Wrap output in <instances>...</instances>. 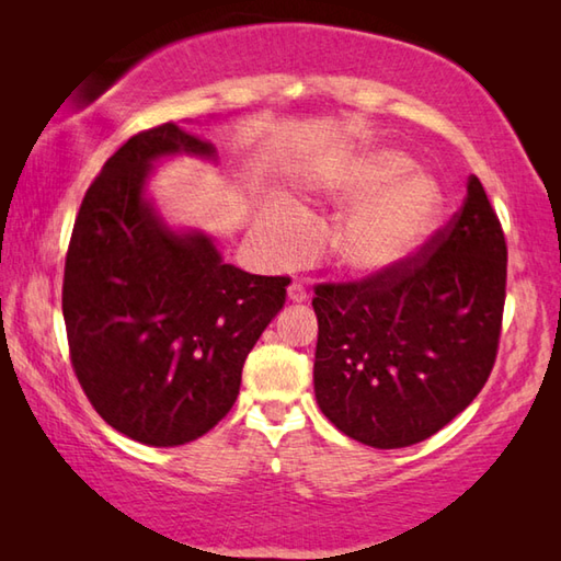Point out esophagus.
<instances>
[{
	"label": "esophagus",
	"mask_w": 561,
	"mask_h": 561,
	"mask_svg": "<svg viewBox=\"0 0 561 561\" xmlns=\"http://www.w3.org/2000/svg\"><path fill=\"white\" fill-rule=\"evenodd\" d=\"M287 294H289V299H291V301H297V304H301V301H307V299H309V291H307V287H304V284H299V282H291Z\"/></svg>",
	"instance_id": "obj_1"
}]
</instances>
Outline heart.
I'll return each mask as SVG.
<instances>
[{
    "label": "heart",
    "mask_w": 561,
    "mask_h": 561,
    "mask_svg": "<svg viewBox=\"0 0 561 561\" xmlns=\"http://www.w3.org/2000/svg\"><path fill=\"white\" fill-rule=\"evenodd\" d=\"M411 160L396 150H374L356 158L336 185L331 201L358 205L339 227L334 257L351 274H381L411 260L428 240L440 215V190L428 175L408 173ZM297 225H282L274 250L282 260L304 252Z\"/></svg>",
    "instance_id": "b5f03b06"
}]
</instances>
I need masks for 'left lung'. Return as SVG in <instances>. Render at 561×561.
I'll use <instances>...</instances> for the list:
<instances>
[{"label":"left lung","instance_id":"8db88e82","mask_svg":"<svg viewBox=\"0 0 561 561\" xmlns=\"http://www.w3.org/2000/svg\"><path fill=\"white\" fill-rule=\"evenodd\" d=\"M505 287V232L470 175L460 210L411 260L314 287L321 413L371 448L431 438L490 378Z\"/></svg>","mask_w":561,"mask_h":561}]
</instances>
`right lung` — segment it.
<instances>
[{"mask_svg": "<svg viewBox=\"0 0 561 561\" xmlns=\"http://www.w3.org/2000/svg\"><path fill=\"white\" fill-rule=\"evenodd\" d=\"M175 153L213 158L215 146L163 123L106 160L76 215L61 289L83 393L111 428L156 448L201 438L230 413L289 284L225 264L210 237L160 222L146 178Z\"/></svg>", "mask_w": 561, "mask_h": 561, "instance_id": "right-lung-1", "label": "right lung"}]
</instances>
